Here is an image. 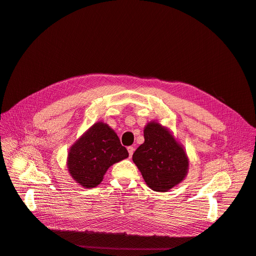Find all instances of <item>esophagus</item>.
<instances>
[{"mask_svg": "<svg viewBox=\"0 0 256 256\" xmlns=\"http://www.w3.org/2000/svg\"><path fill=\"white\" fill-rule=\"evenodd\" d=\"M128 152L130 158H132V156L134 152H135V148H134V147H132V146H128Z\"/></svg>", "mask_w": 256, "mask_h": 256, "instance_id": "esophagus-1", "label": "esophagus"}]
</instances>
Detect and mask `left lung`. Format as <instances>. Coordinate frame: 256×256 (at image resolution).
<instances>
[{"label":"left lung","mask_w":256,"mask_h":256,"mask_svg":"<svg viewBox=\"0 0 256 256\" xmlns=\"http://www.w3.org/2000/svg\"><path fill=\"white\" fill-rule=\"evenodd\" d=\"M132 162L152 190L168 192L186 176L189 158L170 130L156 121L144 128V143L132 154Z\"/></svg>","instance_id":"1"}]
</instances>
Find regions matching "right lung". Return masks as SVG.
Returning <instances> with one entry per match:
<instances>
[{"instance_id": "add662e5", "label": "right lung", "mask_w": 256, "mask_h": 256, "mask_svg": "<svg viewBox=\"0 0 256 256\" xmlns=\"http://www.w3.org/2000/svg\"><path fill=\"white\" fill-rule=\"evenodd\" d=\"M128 156L117 134L106 124H93L70 147L67 168L72 178L84 188L98 186L106 170Z\"/></svg>"}]
</instances>
